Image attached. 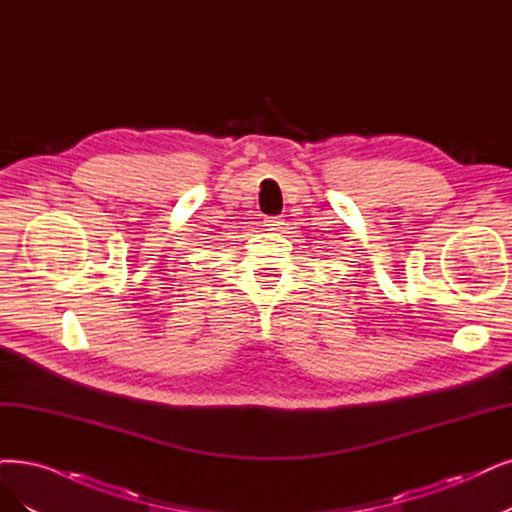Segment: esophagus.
<instances>
[{"mask_svg":"<svg viewBox=\"0 0 512 512\" xmlns=\"http://www.w3.org/2000/svg\"><path fill=\"white\" fill-rule=\"evenodd\" d=\"M287 223H285V219L282 217H268L266 219V227L270 232H282V227H285Z\"/></svg>","mask_w":512,"mask_h":512,"instance_id":"1","label":"esophagus"}]
</instances>
